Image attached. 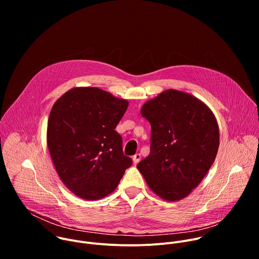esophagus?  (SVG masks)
<instances>
[{
	"label": "esophagus",
	"instance_id": "34e87169",
	"mask_svg": "<svg viewBox=\"0 0 259 259\" xmlns=\"http://www.w3.org/2000/svg\"><path fill=\"white\" fill-rule=\"evenodd\" d=\"M140 159H141V156L139 155V154H136V155H134L133 156V158H132V160H133V164H137L139 161H140Z\"/></svg>",
	"mask_w": 259,
	"mask_h": 259
}]
</instances>
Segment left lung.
Masks as SVG:
<instances>
[{
	"label": "left lung",
	"instance_id": "1",
	"mask_svg": "<svg viewBox=\"0 0 259 259\" xmlns=\"http://www.w3.org/2000/svg\"><path fill=\"white\" fill-rule=\"evenodd\" d=\"M140 114L151 123V153L137 164L161 199L187 198L212 166L219 128L210 107L196 96L168 89L147 100Z\"/></svg>",
	"mask_w": 259,
	"mask_h": 259
}]
</instances>
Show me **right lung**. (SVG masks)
Wrapping results in <instances>:
<instances>
[{
	"label": "right lung",
	"instance_id": "add662e5",
	"mask_svg": "<svg viewBox=\"0 0 259 259\" xmlns=\"http://www.w3.org/2000/svg\"><path fill=\"white\" fill-rule=\"evenodd\" d=\"M128 100L97 87H75L53 104L47 145L64 186L81 199L100 200L112 194L132 164L115 130Z\"/></svg>",
	"mask_w": 259,
	"mask_h": 259
}]
</instances>
